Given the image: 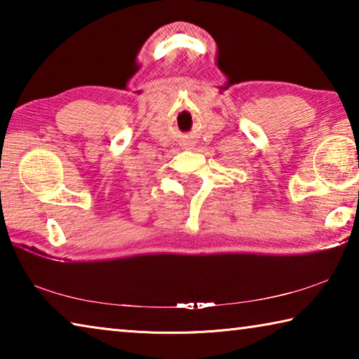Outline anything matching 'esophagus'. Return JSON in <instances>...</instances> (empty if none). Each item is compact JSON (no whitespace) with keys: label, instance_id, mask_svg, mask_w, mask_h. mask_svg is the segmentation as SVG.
I'll use <instances>...</instances> for the list:
<instances>
[{"label":"esophagus","instance_id":"1","mask_svg":"<svg viewBox=\"0 0 359 359\" xmlns=\"http://www.w3.org/2000/svg\"><path fill=\"white\" fill-rule=\"evenodd\" d=\"M187 145H188V144H185V147H187Z\"/></svg>","mask_w":359,"mask_h":359}]
</instances>
